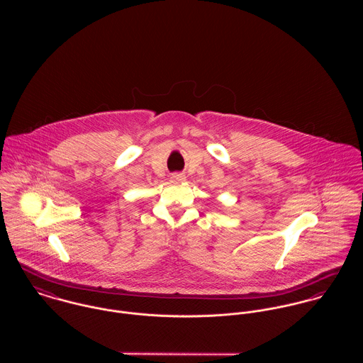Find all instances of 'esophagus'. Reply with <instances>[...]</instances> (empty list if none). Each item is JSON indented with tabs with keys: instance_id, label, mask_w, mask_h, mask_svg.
<instances>
[{
	"instance_id": "esophagus-1",
	"label": "esophagus",
	"mask_w": 363,
	"mask_h": 363,
	"mask_svg": "<svg viewBox=\"0 0 363 363\" xmlns=\"http://www.w3.org/2000/svg\"><path fill=\"white\" fill-rule=\"evenodd\" d=\"M170 179H172L173 183H180V182H183V180L186 179V176L182 174V173H173V174L170 176Z\"/></svg>"
}]
</instances>
